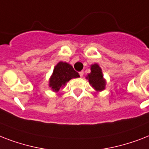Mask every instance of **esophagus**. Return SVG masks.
Wrapping results in <instances>:
<instances>
[{
    "instance_id": "34e87169",
    "label": "esophagus",
    "mask_w": 149,
    "mask_h": 149,
    "mask_svg": "<svg viewBox=\"0 0 149 149\" xmlns=\"http://www.w3.org/2000/svg\"><path fill=\"white\" fill-rule=\"evenodd\" d=\"M79 76H80V77H83V76H84V71H80V72H79Z\"/></svg>"
}]
</instances>
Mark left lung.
Here are the masks:
<instances>
[{
  "instance_id": "left-lung-1",
  "label": "left lung",
  "mask_w": 149,
  "mask_h": 149,
  "mask_svg": "<svg viewBox=\"0 0 149 149\" xmlns=\"http://www.w3.org/2000/svg\"><path fill=\"white\" fill-rule=\"evenodd\" d=\"M91 72L86 77V79H88L89 84L97 92L105 90L107 82L104 78L101 68L97 63H94L91 65Z\"/></svg>"
}]
</instances>
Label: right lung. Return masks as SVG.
<instances>
[{"mask_svg": "<svg viewBox=\"0 0 149 149\" xmlns=\"http://www.w3.org/2000/svg\"><path fill=\"white\" fill-rule=\"evenodd\" d=\"M78 77H79V73L73 70L72 65L61 61L54 67L52 74L49 78V86L52 91L57 93L61 88L66 85L70 79Z\"/></svg>", "mask_w": 149, "mask_h": 149, "instance_id": "obj_1", "label": "right lung"}]
</instances>
